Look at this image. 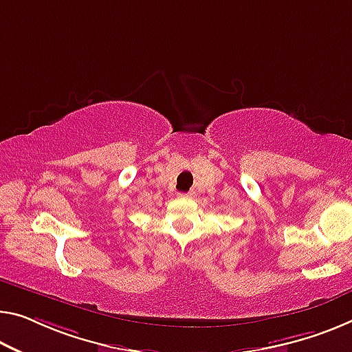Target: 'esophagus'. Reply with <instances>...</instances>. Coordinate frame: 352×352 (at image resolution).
<instances>
[{
	"instance_id": "34e87169",
	"label": "esophagus",
	"mask_w": 352,
	"mask_h": 352,
	"mask_svg": "<svg viewBox=\"0 0 352 352\" xmlns=\"http://www.w3.org/2000/svg\"><path fill=\"white\" fill-rule=\"evenodd\" d=\"M181 198H192V193H179Z\"/></svg>"
}]
</instances>
